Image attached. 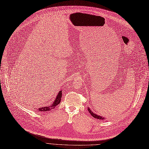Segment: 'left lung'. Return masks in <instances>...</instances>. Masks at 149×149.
Here are the masks:
<instances>
[{"instance_id":"8db88e82","label":"left lung","mask_w":149,"mask_h":149,"mask_svg":"<svg viewBox=\"0 0 149 149\" xmlns=\"http://www.w3.org/2000/svg\"><path fill=\"white\" fill-rule=\"evenodd\" d=\"M88 111H89V113H90V114L91 115V116H93L95 118H96V119H100V120H103V119H104V118H102V116H100V115H96L95 113H94L93 111H91V110L89 109V108H88Z\"/></svg>"}]
</instances>
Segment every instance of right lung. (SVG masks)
Instances as JSON below:
<instances>
[{
  "instance_id": "obj_1",
  "label": "right lung",
  "mask_w": 149,
  "mask_h": 149,
  "mask_svg": "<svg viewBox=\"0 0 149 149\" xmlns=\"http://www.w3.org/2000/svg\"><path fill=\"white\" fill-rule=\"evenodd\" d=\"M61 97H62V90L59 91L58 95L57 96V97H56L55 100L54 101V102L53 103V104H52L51 105H49L48 107H41V108H39L38 109V110L39 111H48L51 110L53 109H54L56 106H57L59 104H60L61 102Z\"/></svg>"
}]
</instances>
